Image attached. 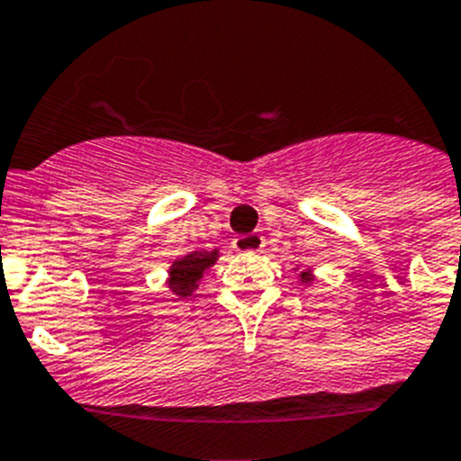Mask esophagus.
<instances>
[{
    "label": "esophagus",
    "instance_id": "1",
    "mask_svg": "<svg viewBox=\"0 0 461 461\" xmlns=\"http://www.w3.org/2000/svg\"><path fill=\"white\" fill-rule=\"evenodd\" d=\"M236 253H255L259 248H264V239L259 234H243L234 239Z\"/></svg>",
    "mask_w": 461,
    "mask_h": 461
}]
</instances>
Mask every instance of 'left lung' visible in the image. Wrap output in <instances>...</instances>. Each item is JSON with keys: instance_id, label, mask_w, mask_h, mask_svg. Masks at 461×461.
Segmentation results:
<instances>
[{"instance_id": "obj_1", "label": "left lung", "mask_w": 461, "mask_h": 461, "mask_svg": "<svg viewBox=\"0 0 461 461\" xmlns=\"http://www.w3.org/2000/svg\"><path fill=\"white\" fill-rule=\"evenodd\" d=\"M311 280H313V278H311V274H308V271H303V274H302V283H311Z\"/></svg>"}]
</instances>
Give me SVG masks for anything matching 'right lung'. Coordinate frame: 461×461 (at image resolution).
<instances>
[{
  "label": "right lung",
  "mask_w": 461,
  "mask_h": 461,
  "mask_svg": "<svg viewBox=\"0 0 461 461\" xmlns=\"http://www.w3.org/2000/svg\"><path fill=\"white\" fill-rule=\"evenodd\" d=\"M218 259V250H194V253L185 255V258L176 259L169 269V290L178 297H190L192 292L197 290V283L202 280L203 271L215 264Z\"/></svg>",
  "instance_id": "add662e5"
}]
</instances>
